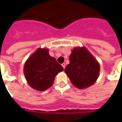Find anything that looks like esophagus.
Returning a JSON list of instances; mask_svg holds the SVG:
<instances>
[{"instance_id":"esophagus-1","label":"esophagus","mask_w":122,"mask_h":122,"mask_svg":"<svg viewBox=\"0 0 122 122\" xmlns=\"http://www.w3.org/2000/svg\"><path fill=\"white\" fill-rule=\"evenodd\" d=\"M61 65H62V66L63 67V69H65V66H66V65H65V63L61 64Z\"/></svg>"}]
</instances>
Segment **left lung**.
<instances>
[{
    "label": "left lung",
    "instance_id": "obj_1",
    "mask_svg": "<svg viewBox=\"0 0 122 122\" xmlns=\"http://www.w3.org/2000/svg\"><path fill=\"white\" fill-rule=\"evenodd\" d=\"M69 59L70 63L65 72L74 86L84 89L96 82L99 74V64L86 48H75Z\"/></svg>",
    "mask_w": 122,
    "mask_h": 122
}]
</instances>
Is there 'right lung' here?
Here are the masks:
<instances>
[{
    "label": "right lung",
    "mask_w": 122,
    "mask_h": 122,
    "mask_svg": "<svg viewBox=\"0 0 122 122\" xmlns=\"http://www.w3.org/2000/svg\"><path fill=\"white\" fill-rule=\"evenodd\" d=\"M63 68L48 54L47 49L39 48L28 59L24 66V74L30 86L44 91L53 84L55 76Z\"/></svg>",
    "instance_id": "add662e5"
}]
</instances>
